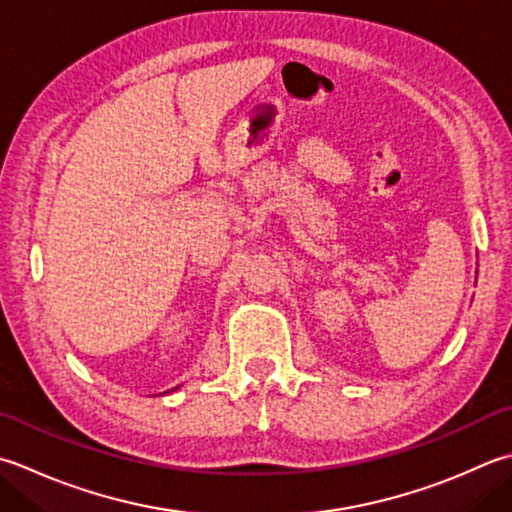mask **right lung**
Masks as SVG:
<instances>
[{"instance_id": "1", "label": "right lung", "mask_w": 512, "mask_h": 512, "mask_svg": "<svg viewBox=\"0 0 512 512\" xmlns=\"http://www.w3.org/2000/svg\"><path fill=\"white\" fill-rule=\"evenodd\" d=\"M177 388H179V386H177ZM177 388H173V390H177Z\"/></svg>"}]
</instances>
